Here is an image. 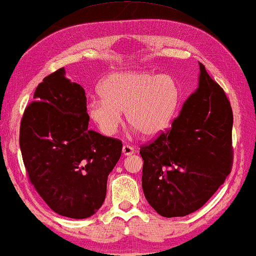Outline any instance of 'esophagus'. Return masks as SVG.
<instances>
[{"mask_svg": "<svg viewBox=\"0 0 256 256\" xmlns=\"http://www.w3.org/2000/svg\"><path fill=\"white\" fill-rule=\"evenodd\" d=\"M122 152L124 154V155H132V154L135 152V149H134V146H129V144H126V146H124V148H122Z\"/></svg>", "mask_w": 256, "mask_h": 256, "instance_id": "34e87169", "label": "esophagus"}]
</instances>
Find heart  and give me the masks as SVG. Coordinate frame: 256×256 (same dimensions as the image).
I'll use <instances>...</instances> for the list:
<instances>
[{"mask_svg": "<svg viewBox=\"0 0 256 256\" xmlns=\"http://www.w3.org/2000/svg\"><path fill=\"white\" fill-rule=\"evenodd\" d=\"M99 92L101 98L90 99L87 110L104 135L118 132L121 113L143 135L158 134L172 120L180 96L172 76L146 71L113 73L101 82Z\"/></svg>", "mask_w": 256, "mask_h": 256, "instance_id": "b5f03b06", "label": "heart"}]
</instances>
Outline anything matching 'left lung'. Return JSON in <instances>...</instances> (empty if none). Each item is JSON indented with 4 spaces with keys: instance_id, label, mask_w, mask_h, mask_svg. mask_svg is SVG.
<instances>
[{
    "instance_id": "8db88e82",
    "label": "left lung",
    "mask_w": 256,
    "mask_h": 256,
    "mask_svg": "<svg viewBox=\"0 0 256 256\" xmlns=\"http://www.w3.org/2000/svg\"><path fill=\"white\" fill-rule=\"evenodd\" d=\"M199 86L171 129L140 149L142 188L158 214L174 218L197 211L232 169L233 113L230 100L199 62Z\"/></svg>"
}]
</instances>
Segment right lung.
<instances>
[{"mask_svg":"<svg viewBox=\"0 0 256 256\" xmlns=\"http://www.w3.org/2000/svg\"><path fill=\"white\" fill-rule=\"evenodd\" d=\"M24 110L20 148L30 183L52 211L85 219L101 208L122 142L88 129L85 90L64 68L45 76Z\"/></svg>","mask_w":256,"mask_h":256,"instance_id":"1","label":"right lung"}]
</instances>
